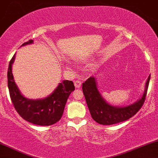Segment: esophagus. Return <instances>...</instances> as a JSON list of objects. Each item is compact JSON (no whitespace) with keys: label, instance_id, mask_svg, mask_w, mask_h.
<instances>
[{"label":"esophagus","instance_id":"obj_1","mask_svg":"<svg viewBox=\"0 0 158 158\" xmlns=\"http://www.w3.org/2000/svg\"><path fill=\"white\" fill-rule=\"evenodd\" d=\"M74 85H75V87L77 88H80L81 85V81L80 80H77L75 82H74Z\"/></svg>","mask_w":158,"mask_h":158}]
</instances>
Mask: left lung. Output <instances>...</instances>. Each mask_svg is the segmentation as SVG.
<instances>
[{"label":"left lung","mask_w":158,"mask_h":158,"mask_svg":"<svg viewBox=\"0 0 158 158\" xmlns=\"http://www.w3.org/2000/svg\"><path fill=\"white\" fill-rule=\"evenodd\" d=\"M149 80L150 76L138 100L126 106H116L108 103L103 98L98 89L96 78L90 77L82 83V90L92 118L101 125H113L131 118L140 109L144 102Z\"/></svg>","instance_id":"8db88e82"}]
</instances>
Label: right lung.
Returning <instances> with one entry per match:
<instances>
[{
  "label": "right lung",
  "instance_id": "right-lung-1",
  "mask_svg": "<svg viewBox=\"0 0 158 158\" xmlns=\"http://www.w3.org/2000/svg\"><path fill=\"white\" fill-rule=\"evenodd\" d=\"M33 44V40L23 43L21 47ZM15 54L9 64L7 79L12 104L19 115L27 122L38 126H50L57 123L62 116L65 105L71 92L75 90L72 81L63 80L48 97L32 99L25 97L20 91L12 74V64Z\"/></svg>",
  "mask_w": 158,
  "mask_h": 158
}]
</instances>
